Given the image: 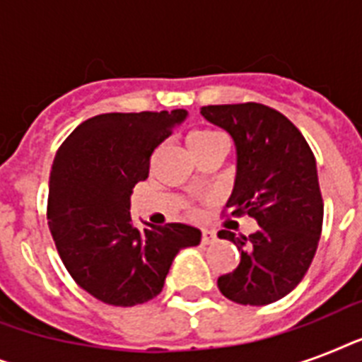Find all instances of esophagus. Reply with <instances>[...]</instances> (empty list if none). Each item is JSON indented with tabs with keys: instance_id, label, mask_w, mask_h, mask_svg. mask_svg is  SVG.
I'll list each match as a JSON object with an SVG mask.
<instances>
[{
	"instance_id": "esophagus-1",
	"label": "esophagus",
	"mask_w": 362,
	"mask_h": 362,
	"mask_svg": "<svg viewBox=\"0 0 362 362\" xmlns=\"http://www.w3.org/2000/svg\"><path fill=\"white\" fill-rule=\"evenodd\" d=\"M214 240H216L214 233L209 231V229H203V237H201V242H203V244H212Z\"/></svg>"
}]
</instances>
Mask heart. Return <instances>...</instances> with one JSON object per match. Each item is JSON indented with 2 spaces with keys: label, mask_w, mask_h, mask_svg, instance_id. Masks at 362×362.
<instances>
[{
  "label": "heart",
  "mask_w": 362,
  "mask_h": 362,
  "mask_svg": "<svg viewBox=\"0 0 362 362\" xmlns=\"http://www.w3.org/2000/svg\"><path fill=\"white\" fill-rule=\"evenodd\" d=\"M218 139H221V135L220 133H216V131H210V129L192 131V133L187 135V146H189V150H195V148L210 144V142L218 141Z\"/></svg>",
  "instance_id": "obj_1"
}]
</instances>
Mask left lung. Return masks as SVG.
Listing matches in <instances>:
<instances>
[{"label":"left lung","instance_id":"left-lung-1","mask_svg":"<svg viewBox=\"0 0 362 362\" xmlns=\"http://www.w3.org/2000/svg\"><path fill=\"white\" fill-rule=\"evenodd\" d=\"M201 115L235 142L237 176L227 206L259 226L250 237L218 233L240 252L238 267L220 276L218 287L244 306L276 303L300 284L320 242L323 201L314 153L286 116L264 105H209Z\"/></svg>","mask_w":362,"mask_h":362}]
</instances>
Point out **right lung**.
<instances>
[{"instance_id":"add662e5","label":"right lung","mask_w":362,"mask_h":362,"mask_svg":"<svg viewBox=\"0 0 362 362\" xmlns=\"http://www.w3.org/2000/svg\"><path fill=\"white\" fill-rule=\"evenodd\" d=\"M186 118L184 109L93 116L54 158L48 227L67 272L101 303L135 306L158 297L176 253L201 242L197 227L142 221L141 229L129 214L150 156Z\"/></svg>"}]
</instances>
